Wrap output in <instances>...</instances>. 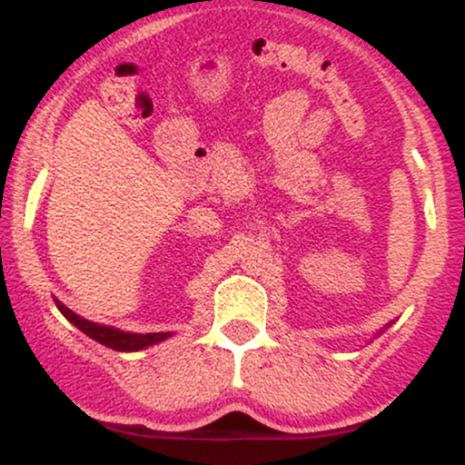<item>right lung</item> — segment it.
Instances as JSON below:
<instances>
[{"mask_svg": "<svg viewBox=\"0 0 465 465\" xmlns=\"http://www.w3.org/2000/svg\"><path fill=\"white\" fill-rule=\"evenodd\" d=\"M56 306H58V311L63 312V317L76 325L78 330H83V332L87 336H92L94 341H98V343H103V345H106V348L117 350V351H137L142 348H148V345H153V343H159V341L168 339L170 336L168 332H151V334L122 332V330L109 328V325H98V323L87 322V319L78 317L76 312L69 311V308L63 306L61 302H56Z\"/></svg>", "mask_w": 465, "mask_h": 465, "instance_id": "add662e5", "label": "right lung"}]
</instances>
